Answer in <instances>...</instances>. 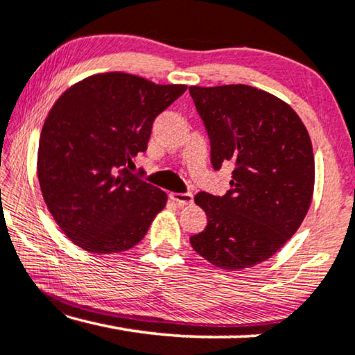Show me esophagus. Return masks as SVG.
Masks as SVG:
<instances>
[{
	"label": "esophagus",
	"instance_id": "esophagus-1",
	"mask_svg": "<svg viewBox=\"0 0 355 355\" xmlns=\"http://www.w3.org/2000/svg\"><path fill=\"white\" fill-rule=\"evenodd\" d=\"M169 198H171L173 202H176L178 205H189V203H192V200H193L192 193H189V192H182V193L171 192L169 193Z\"/></svg>",
	"mask_w": 355,
	"mask_h": 355
}]
</instances>
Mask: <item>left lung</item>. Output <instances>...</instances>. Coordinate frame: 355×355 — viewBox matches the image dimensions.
Returning a JSON list of instances; mask_svg holds the SVG:
<instances>
[{
  "label": "left lung",
  "instance_id": "8db88e82",
  "mask_svg": "<svg viewBox=\"0 0 355 355\" xmlns=\"http://www.w3.org/2000/svg\"><path fill=\"white\" fill-rule=\"evenodd\" d=\"M189 92L210 139L213 169L234 166L225 196H196L208 223L191 245L218 268H250L275 255L307 215L312 142L297 113L268 92L242 84Z\"/></svg>",
  "mask_w": 355,
  "mask_h": 355
}]
</instances>
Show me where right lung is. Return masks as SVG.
<instances>
[{"label":"right lung","mask_w":355,"mask_h":355,"mask_svg":"<svg viewBox=\"0 0 355 355\" xmlns=\"http://www.w3.org/2000/svg\"><path fill=\"white\" fill-rule=\"evenodd\" d=\"M186 89L105 72L56 100L40 134L37 171L48 210L74 244L114 254L144 239L168 196L128 166L147 150L155 118Z\"/></svg>","instance_id":"right-lung-1"}]
</instances>
